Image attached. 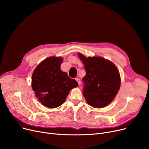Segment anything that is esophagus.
I'll return each instance as SVG.
<instances>
[{
  "mask_svg": "<svg viewBox=\"0 0 149 149\" xmlns=\"http://www.w3.org/2000/svg\"><path fill=\"white\" fill-rule=\"evenodd\" d=\"M75 80L77 81L78 84H79V85H80L81 84V81L80 80V79H79V78H75Z\"/></svg>",
  "mask_w": 149,
  "mask_h": 149,
  "instance_id": "obj_1",
  "label": "esophagus"
}]
</instances>
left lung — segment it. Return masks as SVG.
<instances>
[{
  "instance_id": "obj_1",
  "label": "left lung",
  "mask_w": 149,
  "mask_h": 149,
  "mask_svg": "<svg viewBox=\"0 0 149 149\" xmlns=\"http://www.w3.org/2000/svg\"><path fill=\"white\" fill-rule=\"evenodd\" d=\"M86 75L83 78V94L87 103L95 108L110 104L116 95L121 84L118 69L112 62L104 58H86L79 53Z\"/></svg>"
}]
</instances>
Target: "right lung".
I'll return each instance as SVG.
<instances>
[{"instance_id": "add662e5", "label": "right lung", "mask_w": 149, "mask_h": 149, "mask_svg": "<svg viewBox=\"0 0 149 149\" xmlns=\"http://www.w3.org/2000/svg\"><path fill=\"white\" fill-rule=\"evenodd\" d=\"M61 57L46 58L36 68L32 76V88L36 97L44 106L56 108L65 101L69 91L78 83L62 72Z\"/></svg>"}]
</instances>
